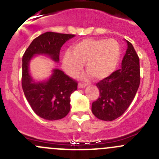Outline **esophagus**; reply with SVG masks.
Segmentation results:
<instances>
[{
    "label": "esophagus",
    "instance_id": "1",
    "mask_svg": "<svg viewBox=\"0 0 159 159\" xmlns=\"http://www.w3.org/2000/svg\"><path fill=\"white\" fill-rule=\"evenodd\" d=\"M86 86H87V84H84V83H79V84H78V88H79V89H84Z\"/></svg>",
    "mask_w": 159,
    "mask_h": 159
}]
</instances>
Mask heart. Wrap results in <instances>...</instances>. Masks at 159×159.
<instances>
[{"instance_id": "heart-1", "label": "heart", "mask_w": 159, "mask_h": 159, "mask_svg": "<svg viewBox=\"0 0 159 159\" xmlns=\"http://www.w3.org/2000/svg\"><path fill=\"white\" fill-rule=\"evenodd\" d=\"M71 53H65L62 65L67 73L77 76L85 63L86 69L96 79H104L111 75L120 61L121 48L115 39L87 38L71 47Z\"/></svg>"}]
</instances>
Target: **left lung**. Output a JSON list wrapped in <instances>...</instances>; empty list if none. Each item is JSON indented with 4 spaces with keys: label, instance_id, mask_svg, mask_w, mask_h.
Returning <instances> with one entry per match:
<instances>
[{
    "label": "left lung",
    "instance_id": "8db88e82",
    "mask_svg": "<svg viewBox=\"0 0 159 159\" xmlns=\"http://www.w3.org/2000/svg\"><path fill=\"white\" fill-rule=\"evenodd\" d=\"M128 49L120 69L96 84L99 97L92 103L94 116L103 121H113L125 113L135 96L140 84L139 57L132 44Z\"/></svg>",
    "mask_w": 159,
    "mask_h": 159
}]
</instances>
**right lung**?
I'll return each instance as SVG.
<instances>
[{"instance_id":"right-lung-1","label":"right lung","mask_w":159,"mask_h":159,"mask_svg":"<svg viewBox=\"0 0 159 159\" xmlns=\"http://www.w3.org/2000/svg\"><path fill=\"white\" fill-rule=\"evenodd\" d=\"M75 36L45 32L33 40L22 57V89L32 109L44 119L54 121L68 115L70 94L78 89V82L59 69L53 70L52 76L45 82H34L29 75V61L34 54H41L58 61L61 48Z\"/></svg>"}]
</instances>
